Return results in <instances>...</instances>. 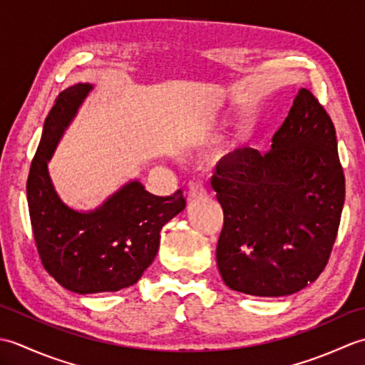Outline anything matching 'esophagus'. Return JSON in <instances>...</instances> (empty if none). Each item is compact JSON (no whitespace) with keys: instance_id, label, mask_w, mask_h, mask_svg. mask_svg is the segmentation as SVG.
I'll list each match as a JSON object with an SVG mask.
<instances>
[{"instance_id":"obj_1","label":"esophagus","mask_w":365,"mask_h":365,"mask_svg":"<svg viewBox=\"0 0 365 365\" xmlns=\"http://www.w3.org/2000/svg\"><path fill=\"white\" fill-rule=\"evenodd\" d=\"M207 196V190L202 183H191L188 190V200L195 202V200L204 199Z\"/></svg>"}]
</instances>
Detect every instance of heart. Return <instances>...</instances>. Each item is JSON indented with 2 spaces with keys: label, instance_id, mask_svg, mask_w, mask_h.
<instances>
[{
  "label": "heart",
  "instance_id": "b5f03b06",
  "mask_svg": "<svg viewBox=\"0 0 365 365\" xmlns=\"http://www.w3.org/2000/svg\"><path fill=\"white\" fill-rule=\"evenodd\" d=\"M205 128V123H196V125L190 130V136H199Z\"/></svg>",
  "mask_w": 365,
  "mask_h": 365
}]
</instances>
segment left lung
I'll return each instance as SVG.
<instances>
[{
    "instance_id": "obj_1",
    "label": "left lung",
    "mask_w": 365,
    "mask_h": 365,
    "mask_svg": "<svg viewBox=\"0 0 365 365\" xmlns=\"http://www.w3.org/2000/svg\"><path fill=\"white\" fill-rule=\"evenodd\" d=\"M271 143L229 153L212 177L224 212L218 269L252 297H284L320 276L345 200L334 123L311 91L299 89Z\"/></svg>"
}]
</instances>
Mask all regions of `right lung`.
I'll use <instances>...</instances> for the list:
<instances>
[{"mask_svg":"<svg viewBox=\"0 0 365 365\" xmlns=\"http://www.w3.org/2000/svg\"><path fill=\"white\" fill-rule=\"evenodd\" d=\"M91 89V84L78 83L54 100L26 182L42 265L64 289L80 294L118 292L136 284L158 252L161 227L187 205L182 190L161 197L138 180L94 212H76L59 199L46 163Z\"/></svg>","mask_w":365,"mask_h":365,"instance_id":"add662e5","label":"right lung"}]
</instances>
